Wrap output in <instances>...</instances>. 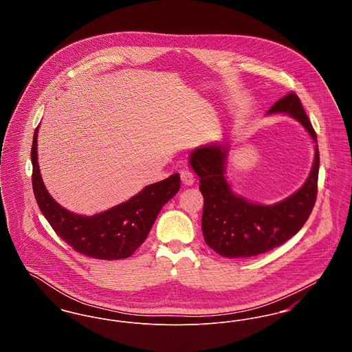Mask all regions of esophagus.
<instances>
[{
	"label": "esophagus",
	"mask_w": 352,
	"mask_h": 352,
	"mask_svg": "<svg viewBox=\"0 0 352 352\" xmlns=\"http://www.w3.org/2000/svg\"><path fill=\"white\" fill-rule=\"evenodd\" d=\"M181 181L184 186H191L195 182V177L190 170H182L181 171Z\"/></svg>",
	"instance_id": "1"
}]
</instances>
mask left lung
<instances>
[{
  "label": "left lung",
  "mask_w": 352,
  "mask_h": 352,
  "mask_svg": "<svg viewBox=\"0 0 352 352\" xmlns=\"http://www.w3.org/2000/svg\"><path fill=\"white\" fill-rule=\"evenodd\" d=\"M267 115L297 120L316 144L314 162L301 187L274 204H258L234 194L226 178L230 142L201 145L190 154V166L199 177L204 198L201 231L206 244L227 258H247L270 251L297 234L317 199L319 151L317 134L301 101L293 92L277 101Z\"/></svg>",
  "instance_id": "8db88e82"
}]
</instances>
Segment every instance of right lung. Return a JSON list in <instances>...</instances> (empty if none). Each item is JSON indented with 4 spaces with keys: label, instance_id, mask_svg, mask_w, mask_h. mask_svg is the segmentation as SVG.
<instances>
[{
    "label": "right lung",
    "instance_id": "obj_1",
    "mask_svg": "<svg viewBox=\"0 0 352 352\" xmlns=\"http://www.w3.org/2000/svg\"><path fill=\"white\" fill-rule=\"evenodd\" d=\"M38 129L32 146L33 191L52 230L75 251L94 258L120 260L132 256L148 237L161 208L179 191V174L145 186L129 201L96 215L74 214L54 201L42 181L36 151Z\"/></svg>",
    "mask_w": 352,
    "mask_h": 352
}]
</instances>
